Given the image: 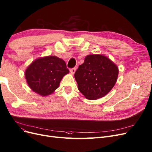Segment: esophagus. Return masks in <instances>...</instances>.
<instances>
[{
    "instance_id": "obj_1",
    "label": "esophagus",
    "mask_w": 152,
    "mask_h": 152,
    "mask_svg": "<svg viewBox=\"0 0 152 152\" xmlns=\"http://www.w3.org/2000/svg\"><path fill=\"white\" fill-rule=\"evenodd\" d=\"M76 67H73V68H71L70 69V72L72 73V74H74V73L76 71Z\"/></svg>"
}]
</instances>
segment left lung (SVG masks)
I'll return each instance as SVG.
<instances>
[{"instance_id":"8db88e82","label":"left lung","mask_w":152,"mask_h":152,"mask_svg":"<svg viewBox=\"0 0 152 152\" xmlns=\"http://www.w3.org/2000/svg\"><path fill=\"white\" fill-rule=\"evenodd\" d=\"M118 68L106 56L88 55L75 73L78 89L87 99H97L115 86Z\"/></svg>"}]
</instances>
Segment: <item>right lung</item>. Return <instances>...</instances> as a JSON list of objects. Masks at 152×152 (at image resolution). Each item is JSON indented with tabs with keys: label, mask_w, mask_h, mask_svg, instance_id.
<instances>
[{
	"label": "right lung",
	"mask_w": 152,
	"mask_h": 152,
	"mask_svg": "<svg viewBox=\"0 0 152 152\" xmlns=\"http://www.w3.org/2000/svg\"><path fill=\"white\" fill-rule=\"evenodd\" d=\"M69 72L63 59L50 56L32 62L26 70L25 76L32 91L47 96L59 87L62 78Z\"/></svg>",
	"instance_id": "right-lung-1"
}]
</instances>
